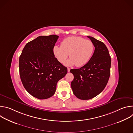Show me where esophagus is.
<instances>
[{
	"label": "esophagus",
	"mask_w": 133,
	"mask_h": 133,
	"mask_svg": "<svg viewBox=\"0 0 133 133\" xmlns=\"http://www.w3.org/2000/svg\"><path fill=\"white\" fill-rule=\"evenodd\" d=\"M70 68H67V71H68V72H69L70 71Z\"/></svg>",
	"instance_id": "esophagus-1"
}]
</instances>
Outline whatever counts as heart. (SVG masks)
I'll list each match as a JSON object with an SVG mask.
<instances>
[{
	"instance_id": "1",
	"label": "heart",
	"mask_w": 133,
	"mask_h": 133,
	"mask_svg": "<svg viewBox=\"0 0 133 133\" xmlns=\"http://www.w3.org/2000/svg\"><path fill=\"white\" fill-rule=\"evenodd\" d=\"M61 46H55L53 54L60 63H63L67 58L68 54L70 58L65 63L66 66L75 64L81 67L86 64L91 58L94 50L93 43L78 36H71L64 39Z\"/></svg>"
}]
</instances>
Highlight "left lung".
Segmentation results:
<instances>
[{"label": "left lung", "instance_id": "8db88e82", "mask_svg": "<svg viewBox=\"0 0 133 133\" xmlns=\"http://www.w3.org/2000/svg\"><path fill=\"white\" fill-rule=\"evenodd\" d=\"M87 37L95 47L92 57L84 66L70 70L74 77L71 83L73 94L82 100L91 99L99 94L110 74L111 58L107 47L94 37Z\"/></svg>", "mask_w": 133, "mask_h": 133}]
</instances>
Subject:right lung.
I'll return each mask as SVG.
<instances>
[{
    "instance_id": "1",
    "label": "right lung",
    "mask_w": 133,
    "mask_h": 133,
    "mask_svg": "<svg viewBox=\"0 0 133 133\" xmlns=\"http://www.w3.org/2000/svg\"><path fill=\"white\" fill-rule=\"evenodd\" d=\"M59 36H41L28 43L19 57L20 77L26 90L39 99H47L55 93L57 82L67 73V67L53 54Z\"/></svg>"
}]
</instances>
